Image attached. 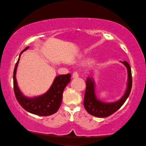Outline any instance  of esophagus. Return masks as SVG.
Segmentation results:
<instances>
[{
    "label": "esophagus",
    "mask_w": 146,
    "mask_h": 146,
    "mask_svg": "<svg viewBox=\"0 0 146 146\" xmlns=\"http://www.w3.org/2000/svg\"><path fill=\"white\" fill-rule=\"evenodd\" d=\"M79 76V73L78 72H73L72 74V78H78Z\"/></svg>",
    "instance_id": "34e87169"
}]
</instances>
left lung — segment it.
Masks as SVG:
<instances>
[{
	"instance_id": "8db88e82",
	"label": "left lung",
	"mask_w": 146,
	"mask_h": 146,
	"mask_svg": "<svg viewBox=\"0 0 146 146\" xmlns=\"http://www.w3.org/2000/svg\"><path fill=\"white\" fill-rule=\"evenodd\" d=\"M127 69L128 82L127 89L121 98L115 102L104 103L98 100L94 92V83L92 78L88 77L86 80V90L83 105L88 113L98 118H105L111 116L123 106L127 99L132 88V74L129 64L127 61L121 62Z\"/></svg>"
}]
</instances>
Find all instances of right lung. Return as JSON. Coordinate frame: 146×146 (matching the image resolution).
I'll list each match as a JSON object with an SVG mask.
<instances>
[{
  "instance_id": "obj_1",
  "label": "right lung",
  "mask_w": 146,
  "mask_h": 146,
  "mask_svg": "<svg viewBox=\"0 0 146 146\" xmlns=\"http://www.w3.org/2000/svg\"><path fill=\"white\" fill-rule=\"evenodd\" d=\"M28 48L29 46L26 47L21 52L14 68L13 88L16 99L23 108L30 113L42 116L52 115L56 113L61 106L63 90L68 83L70 82L71 74H68L57 76L50 89L44 94L31 98L26 97L19 89L15 74L21 55Z\"/></svg>"
}]
</instances>
